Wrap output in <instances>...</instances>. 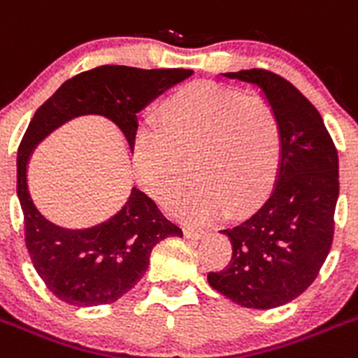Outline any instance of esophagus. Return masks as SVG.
<instances>
[{
    "mask_svg": "<svg viewBox=\"0 0 358 358\" xmlns=\"http://www.w3.org/2000/svg\"><path fill=\"white\" fill-rule=\"evenodd\" d=\"M183 235H185L187 238L199 240V238H203V236L206 235V231H205V229L192 228V226H185V228H183Z\"/></svg>",
    "mask_w": 358,
    "mask_h": 358,
    "instance_id": "34e87169",
    "label": "esophagus"
}]
</instances>
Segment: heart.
<instances>
[{"instance_id":"heart-1","label":"heart","mask_w":358,"mask_h":358,"mask_svg":"<svg viewBox=\"0 0 358 358\" xmlns=\"http://www.w3.org/2000/svg\"><path fill=\"white\" fill-rule=\"evenodd\" d=\"M282 155V129L272 103L215 83H192L157 106L153 129L134 134L132 164L146 194L190 220L247 212L270 192Z\"/></svg>"}]
</instances>
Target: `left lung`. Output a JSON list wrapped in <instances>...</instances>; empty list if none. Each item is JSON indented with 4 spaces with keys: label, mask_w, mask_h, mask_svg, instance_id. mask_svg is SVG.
Segmentation results:
<instances>
[{
    "label": "left lung",
    "mask_w": 358,
    "mask_h": 358,
    "mask_svg": "<svg viewBox=\"0 0 358 358\" xmlns=\"http://www.w3.org/2000/svg\"><path fill=\"white\" fill-rule=\"evenodd\" d=\"M222 78L256 86L272 103L282 129V155L270 198L220 231L231 240L233 255L226 268L208 273V282L238 306L273 309L302 295L329 256L339 159L318 109L285 78L265 69Z\"/></svg>",
    "instance_id": "obj_1"
}]
</instances>
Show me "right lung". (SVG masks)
<instances>
[{
    "label": "right lung",
    "instance_id": "1",
    "mask_svg": "<svg viewBox=\"0 0 358 358\" xmlns=\"http://www.w3.org/2000/svg\"><path fill=\"white\" fill-rule=\"evenodd\" d=\"M185 69H134L102 65L73 76L36 109L17 150V196L24 215V240L33 266L49 292L76 307L116 302L138 285L152 249L182 229L134 187L116 215L88 229H65L35 208L28 190V162L42 139L79 116L113 123L132 152L138 113L166 90L192 76Z\"/></svg>",
    "mask_w": 358,
    "mask_h": 358
}]
</instances>
